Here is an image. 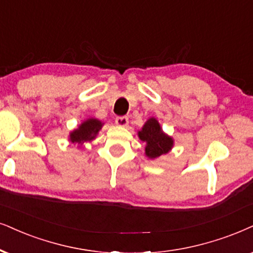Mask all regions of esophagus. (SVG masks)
Segmentation results:
<instances>
[{"label":"esophagus","instance_id":"esophagus-1","mask_svg":"<svg viewBox=\"0 0 253 253\" xmlns=\"http://www.w3.org/2000/svg\"><path fill=\"white\" fill-rule=\"evenodd\" d=\"M116 124L120 127H125L128 125V118L127 117H118L116 119Z\"/></svg>","mask_w":253,"mask_h":253}]
</instances>
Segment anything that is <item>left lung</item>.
<instances>
[{
    "instance_id": "1",
    "label": "left lung",
    "mask_w": 253,
    "mask_h": 253,
    "mask_svg": "<svg viewBox=\"0 0 253 253\" xmlns=\"http://www.w3.org/2000/svg\"><path fill=\"white\" fill-rule=\"evenodd\" d=\"M137 136L146 143L145 154L150 160L168 154L174 147V139L162 130L161 125L154 117L146 121L142 128L137 132Z\"/></svg>"
}]
</instances>
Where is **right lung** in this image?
Instances as JSON below:
<instances>
[{"label":"right lung","mask_w":253,"mask_h":253,"mask_svg":"<svg viewBox=\"0 0 253 253\" xmlns=\"http://www.w3.org/2000/svg\"><path fill=\"white\" fill-rule=\"evenodd\" d=\"M103 126L104 123H101L99 119L88 118V119L83 121L76 129L70 132L69 141L72 143H77V145H79V147H81L82 145H84V142L94 140L97 137L98 133L100 132V129L103 128Z\"/></svg>","instance_id":"right-lung-1"}]
</instances>
